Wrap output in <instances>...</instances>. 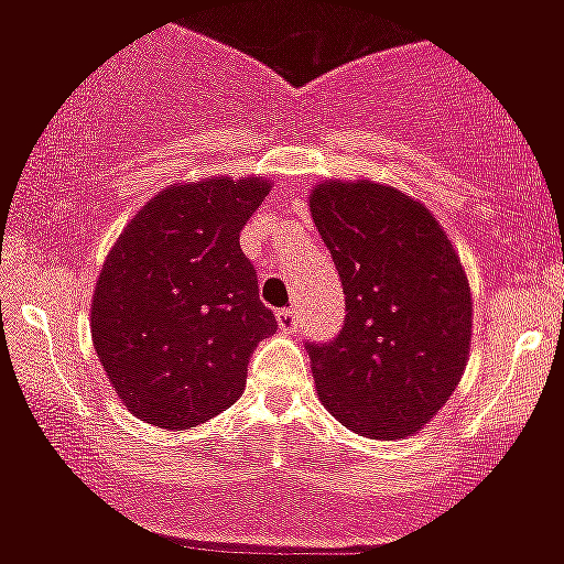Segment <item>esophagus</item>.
<instances>
[{"label": "esophagus", "mask_w": 564, "mask_h": 564, "mask_svg": "<svg viewBox=\"0 0 564 564\" xmlns=\"http://www.w3.org/2000/svg\"><path fill=\"white\" fill-rule=\"evenodd\" d=\"M275 319H278V328L281 330L297 328V312H294V308H281V312L275 314Z\"/></svg>", "instance_id": "34e87169"}]
</instances>
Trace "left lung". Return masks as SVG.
<instances>
[{
    "mask_svg": "<svg viewBox=\"0 0 564 564\" xmlns=\"http://www.w3.org/2000/svg\"><path fill=\"white\" fill-rule=\"evenodd\" d=\"M312 219L334 256L347 317L306 345L323 406L367 440L431 423L465 376L473 297L454 241L420 199L376 181H323Z\"/></svg>",
    "mask_w": 564,
    "mask_h": 564,
    "instance_id": "1",
    "label": "left lung"
}]
</instances>
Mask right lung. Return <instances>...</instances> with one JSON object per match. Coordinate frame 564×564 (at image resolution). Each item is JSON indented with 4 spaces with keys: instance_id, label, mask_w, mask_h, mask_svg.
Masks as SVG:
<instances>
[{
    "instance_id": "1",
    "label": "right lung",
    "mask_w": 564,
    "mask_h": 564,
    "mask_svg": "<svg viewBox=\"0 0 564 564\" xmlns=\"http://www.w3.org/2000/svg\"><path fill=\"white\" fill-rule=\"evenodd\" d=\"M264 177L172 183L113 241L91 297V341L128 412L166 431L208 423L245 392L247 359L275 334L239 234Z\"/></svg>"
}]
</instances>
